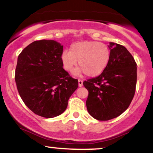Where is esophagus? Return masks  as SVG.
I'll return each mask as SVG.
<instances>
[{"instance_id":"esophagus-1","label":"esophagus","mask_w":153,"mask_h":153,"mask_svg":"<svg viewBox=\"0 0 153 153\" xmlns=\"http://www.w3.org/2000/svg\"><path fill=\"white\" fill-rule=\"evenodd\" d=\"M78 82H79V87L82 86H83V80L81 79H79Z\"/></svg>"}]
</instances>
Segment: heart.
<instances>
[{"instance_id":"heart-1","label":"heart","mask_w":153,"mask_h":153,"mask_svg":"<svg viewBox=\"0 0 153 153\" xmlns=\"http://www.w3.org/2000/svg\"><path fill=\"white\" fill-rule=\"evenodd\" d=\"M111 56V49L107 45L94 41H84L71 45L70 51H63L61 60L67 71H72L79 61L81 68L75 71V74L85 73L86 76L94 77L105 70Z\"/></svg>"}]
</instances>
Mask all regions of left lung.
Instances as JSON below:
<instances>
[{
  "label": "left lung",
  "mask_w": 153,
  "mask_h": 153,
  "mask_svg": "<svg viewBox=\"0 0 153 153\" xmlns=\"http://www.w3.org/2000/svg\"><path fill=\"white\" fill-rule=\"evenodd\" d=\"M108 65L99 76L83 82L88 90L86 108L93 118L108 120L128 108L134 97L137 64L125 47L111 42Z\"/></svg>",
  "instance_id": "obj_1"
}]
</instances>
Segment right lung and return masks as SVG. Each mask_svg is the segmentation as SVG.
I'll list each match as a JSON object with an SVG mask.
<instances>
[{"instance_id":"right-lung-1","label":"right lung","mask_w":153,"mask_h":153,"mask_svg":"<svg viewBox=\"0 0 153 153\" xmlns=\"http://www.w3.org/2000/svg\"><path fill=\"white\" fill-rule=\"evenodd\" d=\"M63 46L54 40H37L20 52L15 73L18 93L34 114L54 118L66 110L79 86L63 69Z\"/></svg>"}]
</instances>
